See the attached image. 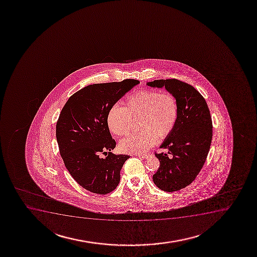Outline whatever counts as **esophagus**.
Listing matches in <instances>:
<instances>
[{
  "label": "esophagus",
  "instance_id": "esophagus-1",
  "mask_svg": "<svg viewBox=\"0 0 257 257\" xmlns=\"http://www.w3.org/2000/svg\"><path fill=\"white\" fill-rule=\"evenodd\" d=\"M137 156L139 157H142V158H148L151 155L150 154H137Z\"/></svg>",
  "mask_w": 257,
  "mask_h": 257
}]
</instances>
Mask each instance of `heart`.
Masks as SVG:
<instances>
[{"mask_svg":"<svg viewBox=\"0 0 257 257\" xmlns=\"http://www.w3.org/2000/svg\"><path fill=\"white\" fill-rule=\"evenodd\" d=\"M179 103L170 93L143 89L132 94L124 106H112L106 115V124L116 136L127 135L133 120L139 119L140 133L121 140V150L132 154H142L157 145V140L170 136L179 118Z\"/></svg>","mask_w":257,"mask_h":257,"instance_id":"obj_1","label":"heart"}]
</instances>
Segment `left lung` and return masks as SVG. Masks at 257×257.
<instances>
[{
	"label": "left lung",
	"instance_id": "8db88e82",
	"mask_svg": "<svg viewBox=\"0 0 257 257\" xmlns=\"http://www.w3.org/2000/svg\"><path fill=\"white\" fill-rule=\"evenodd\" d=\"M153 88L165 87L179 103V118L175 130L161 148L168 153H156L160 167L153 175L157 187L175 192L191 184L204 166L212 139V121L208 106L199 91L177 79L155 80Z\"/></svg>",
	"mask_w": 257,
	"mask_h": 257
}]
</instances>
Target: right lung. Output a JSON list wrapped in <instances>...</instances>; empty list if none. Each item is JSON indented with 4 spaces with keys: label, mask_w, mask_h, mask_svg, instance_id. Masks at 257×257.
<instances>
[{
    "label": "right lung",
    "mask_w": 257,
    "mask_h": 257,
    "mask_svg": "<svg viewBox=\"0 0 257 257\" xmlns=\"http://www.w3.org/2000/svg\"><path fill=\"white\" fill-rule=\"evenodd\" d=\"M139 83V80L125 79L88 85L72 94L61 111L56 125L61 157L74 180L91 193L106 194L119 183L121 169L130 156L111 152L116 142L106 115Z\"/></svg>",
    "instance_id": "obj_1"
}]
</instances>
